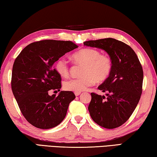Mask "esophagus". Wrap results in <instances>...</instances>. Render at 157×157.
Masks as SVG:
<instances>
[{
  "label": "esophagus",
  "mask_w": 157,
  "mask_h": 157,
  "mask_svg": "<svg viewBox=\"0 0 157 157\" xmlns=\"http://www.w3.org/2000/svg\"><path fill=\"white\" fill-rule=\"evenodd\" d=\"M81 93V92H74V94H75L76 96H78Z\"/></svg>",
  "instance_id": "34e87169"
}]
</instances>
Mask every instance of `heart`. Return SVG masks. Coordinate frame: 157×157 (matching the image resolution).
Returning <instances> with one entry per match:
<instances>
[{
    "label": "heart",
    "mask_w": 157,
    "mask_h": 157,
    "mask_svg": "<svg viewBox=\"0 0 157 157\" xmlns=\"http://www.w3.org/2000/svg\"><path fill=\"white\" fill-rule=\"evenodd\" d=\"M74 63L83 66L81 69V77L69 79L64 82L63 88L67 91L81 92L96 82L101 83L109 78L113 67V62L109 56L101 55L99 50L85 48L71 55ZM56 72L62 77H67L69 67L65 59L60 58L54 63Z\"/></svg>",
    "instance_id": "heart-1"
}]
</instances>
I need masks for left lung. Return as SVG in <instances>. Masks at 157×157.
<instances>
[{"mask_svg":"<svg viewBox=\"0 0 157 157\" xmlns=\"http://www.w3.org/2000/svg\"><path fill=\"white\" fill-rule=\"evenodd\" d=\"M106 51L113 62L109 78L98 87L107 97L92 92L88 110L92 119L106 129L119 127L129 120L143 91V71L137 55L127 44L113 38L85 42Z\"/></svg>","mask_w":157,"mask_h":157,"instance_id":"1","label":"left lung"}]
</instances>
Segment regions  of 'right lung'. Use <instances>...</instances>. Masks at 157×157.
Listing matches in <instances>:
<instances>
[{
	"instance_id": "add662e5",
	"label": "right lung",
	"mask_w": 157,
	"mask_h": 157,
	"mask_svg": "<svg viewBox=\"0 0 157 157\" xmlns=\"http://www.w3.org/2000/svg\"><path fill=\"white\" fill-rule=\"evenodd\" d=\"M78 48L71 41L45 40L25 47L15 59L11 86L21 112L34 127H55L65 117L69 104L75 99L71 91H60L61 76L53 64L66 53ZM54 91V92H55Z\"/></svg>"
}]
</instances>
